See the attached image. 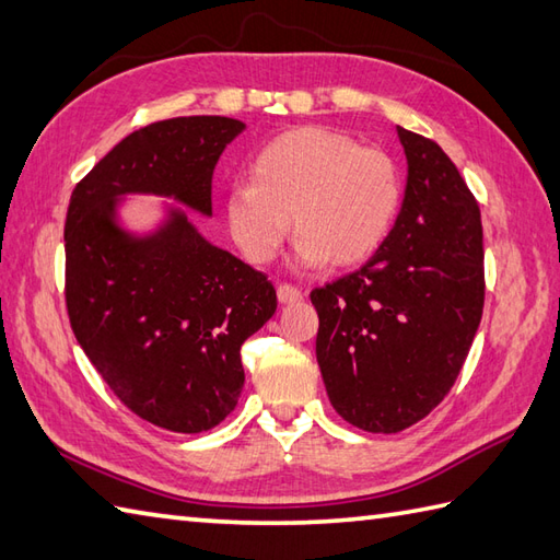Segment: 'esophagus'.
<instances>
[{
    "instance_id": "1",
    "label": "esophagus",
    "mask_w": 560,
    "mask_h": 560,
    "mask_svg": "<svg viewBox=\"0 0 560 560\" xmlns=\"http://www.w3.org/2000/svg\"><path fill=\"white\" fill-rule=\"evenodd\" d=\"M277 295H279V303H295L303 299V291L299 287H293V283H279Z\"/></svg>"
}]
</instances>
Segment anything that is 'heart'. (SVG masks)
Segmentation results:
<instances>
[{"label": "heart", "instance_id": "obj_1", "mask_svg": "<svg viewBox=\"0 0 560 560\" xmlns=\"http://www.w3.org/2000/svg\"><path fill=\"white\" fill-rule=\"evenodd\" d=\"M249 185L225 195V223L243 257L271 265L289 229L303 265H361L392 231L401 201L395 161L327 127L273 137L247 165Z\"/></svg>", "mask_w": 560, "mask_h": 560}]
</instances>
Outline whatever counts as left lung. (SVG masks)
Instances as JSON below:
<instances>
[{"label":"left lung","instance_id":"8db88e82","mask_svg":"<svg viewBox=\"0 0 560 560\" xmlns=\"http://www.w3.org/2000/svg\"><path fill=\"white\" fill-rule=\"evenodd\" d=\"M409 177L377 253L311 293L331 407L368 433L425 419L455 385L483 313L481 211L433 139L397 127Z\"/></svg>","mask_w":560,"mask_h":560}]
</instances>
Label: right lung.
<instances>
[{
	"instance_id": "add662e5",
	"label": "right lung",
	"mask_w": 560,
	"mask_h": 560,
	"mask_svg": "<svg viewBox=\"0 0 560 560\" xmlns=\"http://www.w3.org/2000/svg\"><path fill=\"white\" fill-rule=\"evenodd\" d=\"M243 129L219 115L141 127L69 199V325L113 395L165 431H209L235 409L241 347L277 311V291L267 273L207 243L185 213L156 235H127L113 219L115 201L151 192L211 213L213 168Z\"/></svg>"
}]
</instances>
